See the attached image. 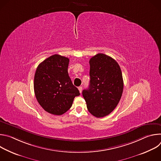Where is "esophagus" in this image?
Here are the masks:
<instances>
[{
	"label": "esophagus",
	"mask_w": 161,
	"mask_h": 161,
	"mask_svg": "<svg viewBox=\"0 0 161 161\" xmlns=\"http://www.w3.org/2000/svg\"><path fill=\"white\" fill-rule=\"evenodd\" d=\"M78 90L80 91V92L81 93V92H82V86H79L78 87Z\"/></svg>",
	"instance_id": "1"
}]
</instances>
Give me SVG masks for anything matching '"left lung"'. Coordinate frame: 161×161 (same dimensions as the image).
Masks as SVG:
<instances>
[{"instance_id": "obj_1", "label": "left lung", "mask_w": 161, "mask_h": 161, "mask_svg": "<svg viewBox=\"0 0 161 161\" xmlns=\"http://www.w3.org/2000/svg\"><path fill=\"white\" fill-rule=\"evenodd\" d=\"M90 85L83 96L88 111L97 118L105 117L118 105L124 89L120 67L117 62L103 53L92 57Z\"/></svg>"}]
</instances>
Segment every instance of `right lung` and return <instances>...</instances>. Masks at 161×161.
<instances>
[{
  "mask_svg": "<svg viewBox=\"0 0 161 161\" xmlns=\"http://www.w3.org/2000/svg\"><path fill=\"white\" fill-rule=\"evenodd\" d=\"M69 59L55 54L37 66L34 88L37 101L49 113L60 115L71 108L76 96H80L69 76Z\"/></svg>",
  "mask_w": 161,
  "mask_h": 161,
  "instance_id": "right-lung-1",
  "label": "right lung"
}]
</instances>
